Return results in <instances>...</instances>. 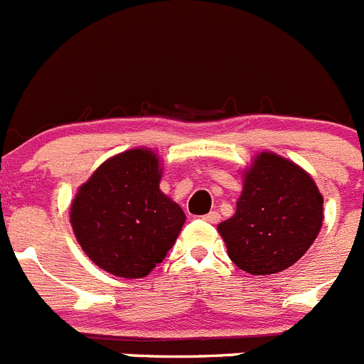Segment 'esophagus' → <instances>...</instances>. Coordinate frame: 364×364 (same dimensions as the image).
Here are the masks:
<instances>
[{
    "label": "esophagus",
    "instance_id": "esophagus-1",
    "mask_svg": "<svg viewBox=\"0 0 364 364\" xmlns=\"http://www.w3.org/2000/svg\"><path fill=\"white\" fill-rule=\"evenodd\" d=\"M204 220L211 222V224H217V222L220 220V213H218V211H210L208 215H204Z\"/></svg>",
    "mask_w": 364,
    "mask_h": 364
}]
</instances>
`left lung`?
Returning a JSON list of instances; mask_svg holds the SVG:
<instances>
[{"label":"left lung","instance_id":"left-lung-1","mask_svg":"<svg viewBox=\"0 0 364 364\" xmlns=\"http://www.w3.org/2000/svg\"><path fill=\"white\" fill-rule=\"evenodd\" d=\"M323 226V195L304 169L260 153L244 173L237 211L218 224L228 255L240 269L269 275L295 264Z\"/></svg>","mask_w":364,"mask_h":364}]
</instances>
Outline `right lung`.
Listing matches in <instances>:
<instances>
[{
  "label": "right lung",
  "mask_w": 364,
  "mask_h": 364,
  "mask_svg": "<svg viewBox=\"0 0 364 364\" xmlns=\"http://www.w3.org/2000/svg\"><path fill=\"white\" fill-rule=\"evenodd\" d=\"M159 184V156L149 149H131L102 164L80 188L70 205V224L96 266L138 279L166 259L186 215Z\"/></svg>",
  "instance_id": "obj_1"
}]
</instances>
